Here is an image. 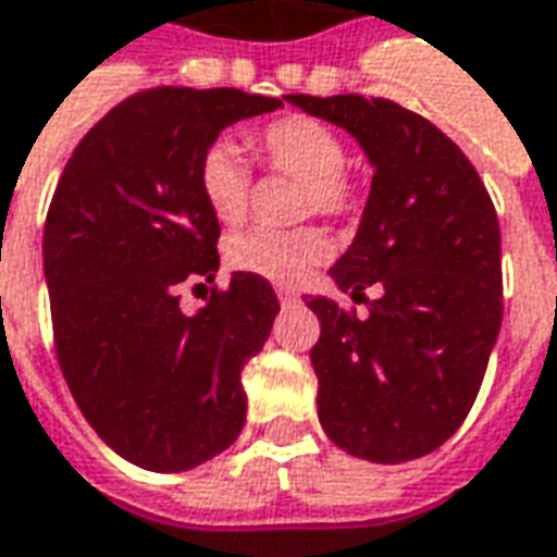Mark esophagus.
Returning <instances> with one entry per match:
<instances>
[{"label": "esophagus", "instance_id": "obj_1", "mask_svg": "<svg viewBox=\"0 0 557 557\" xmlns=\"http://www.w3.org/2000/svg\"><path fill=\"white\" fill-rule=\"evenodd\" d=\"M277 298H280V305H298V301H301V298H298V292L286 289V286H280Z\"/></svg>", "mask_w": 557, "mask_h": 557}]
</instances>
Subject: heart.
Wrapping results in <instances>:
<instances>
[{"mask_svg": "<svg viewBox=\"0 0 557 557\" xmlns=\"http://www.w3.org/2000/svg\"><path fill=\"white\" fill-rule=\"evenodd\" d=\"M250 147L268 171L301 181L298 213L344 220L361 208L359 181L346 171V144L317 116L289 114L250 132ZM196 184L208 211L225 225H238L250 211V165L238 147L213 141L196 169ZM332 256V238L319 225L250 228L232 238L225 259L235 271L277 286H295Z\"/></svg>", "mask_w": 557, "mask_h": 557, "instance_id": "obj_1", "label": "heart"}]
</instances>
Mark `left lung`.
<instances>
[{
  "instance_id": "left-lung-1",
  "label": "left lung",
  "mask_w": 557,
  "mask_h": 557,
  "mask_svg": "<svg viewBox=\"0 0 557 557\" xmlns=\"http://www.w3.org/2000/svg\"><path fill=\"white\" fill-rule=\"evenodd\" d=\"M289 102L344 126L376 169L356 240L332 268L368 317L307 298L322 329L310 349L319 422L356 458H422L470 413L500 332L495 205L461 147L392 99L295 92Z\"/></svg>"
}]
</instances>
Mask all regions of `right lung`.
<instances>
[{
	"mask_svg": "<svg viewBox=\"0 0 557 557\" xmlns=\"http://www.w3.org/2000/svg\"><path fill=\"white\" fill-rule=\"evenodd\" d=\"M280 104L232 87L141 89L81 138L53 189L45 277L57 359L92 431L138 468H196L244 428L240 371L280 301L244 271L213 283L220 223L196 169L225 126ZM184 282L212 283L193 318L180 310Z\"/></svg>",
	"mask_w": 557,
	"mask_h": 557,
	"instance_id": "add662e5",
	"label": "right lung"
}]
</instances>
